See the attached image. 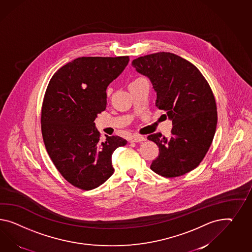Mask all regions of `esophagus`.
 Listing matches in <instances>:
<instances>
[{"label":"esophagus","instance_id":"esophagus-1","mask_svg":"<svg viewBox=\"0 0 252 252\" xmlns=\"http://www.w3.org/2000/svg\"><path fill=\"white\" fill-rule=\"evenodd\" d=\"M147 138L143 136H139V135H134L133 137H132V139H131V141L132 142H141V141H145Z\"/></svg>","mask_w":252,"mask_h":252}]
</instances>
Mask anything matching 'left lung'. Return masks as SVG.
<instances>
[{"label": "left lung", "mask_w": 252, "mask_h": 252, "mask_svg": "<svg viewBox=\"0 0 252 252\" xmlns=\"http://www.w3.org/2000/svg\"><path fill=\"white\" fill-rule=\"evenodd\" d=\"M132 66L150 79L157 107L172 121L170 137L161 133L148 136L159 150L150 169L166 178L195 169L211 146L218 124L217 103L208 82L193 64L170 52L139 57Z\"/></svg>", "instance_id": "obj_1"}]
</instances>
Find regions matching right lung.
I'll return each mask as SVG.
<instances>
[{"label":"right lung","instance_id":"right-lung-1","mask_svg":"<svg viewBox=\"0 0 252 252\" xmlns=\"http://www.w3.org/2000/svg\"><path fill=\"white\" fill-rule=\"evenodd\" d=\"M124 57H82L51 78L41 110V131L48 155L63 178L93 190L114 173L112 154L127 143L118 136L100 139L96 117L106 108V89L128 64Z\"/></svg>","mask_w":252,"mask_h":252}]
</instances>
